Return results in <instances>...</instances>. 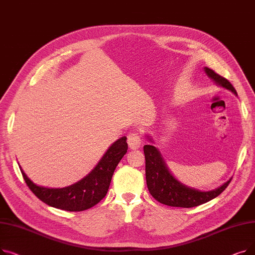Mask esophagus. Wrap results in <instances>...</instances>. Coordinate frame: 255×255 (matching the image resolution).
Segmentation results:
<instances>
[{
  "label": "esophagus",
  "instance_id": "obj_1",
  "mask_svg": "<svg viewBox=\"0 0 255 255\" xmlns=\"http://www.w3.org/2000/svg\"><path fill=\"white\" fill-rule=\"evenodd\" d=\"M129 148L132 150H136L138 149L140 144H141V138L138 132H130L128 135V139H127Z\"/></svg>",
  "mask_w": 255,
  "mask_h": 255
}]
</instances>
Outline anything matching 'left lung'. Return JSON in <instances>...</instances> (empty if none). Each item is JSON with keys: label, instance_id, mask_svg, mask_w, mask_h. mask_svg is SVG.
<instances>
[{"label": "left lung", "instance_id": "8db88e82", "mask_svg": "<svg viewBox=\"0 0 255 255\" xmlns=\"http://www.w3.org/2000/svg\"><path fill=\"white\" fill-rule=\"evenodd\" d=\"M204 70L216 85L237 95V91L226 78L220 76L208 67H205ZM146 137L150 141L154 142L151 136L146 135ZM143 153L145 158V180L148 189L151 195L159 203L169 207L192 208L208 203L211 199L221 194L232 181L231 178L216 189L200 191L186 186L175 178L168 169L161 153L156 146L151 144L143 145Z\"/></svg>", "mask_w": 255, "mask_h": 255}]
</instances>
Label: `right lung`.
Here are the masks:
<instances>
[{
	"mask_svg": "<svg viewBox=\"0 0 255 255\" xmlns=\"http://www.w3.org/2000/svg\"><path fill=\"white\" fill-rule=\"evenodd\" d=\"M126 140V136L116 140L89 175L64 188L38 186L28 178L20 166L19 168L31 191L46 205L69 212L85 211L97 205L109 191L114 171L127 153Z\"/></svg>",
	"mask_w": 255,
	"mask_h": 255,
	"instance_id": "add662e5",
	"label": "right lung"
}]
</instances>
